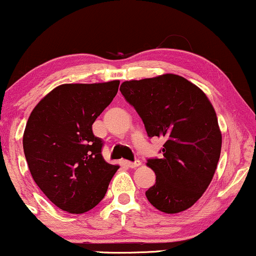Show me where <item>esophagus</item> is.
Listing matches in <instances>:
<instances>
[{
	"label": "esophagus",
	"instance_id": "obj_1",
	"mask_svg": "<svg viewBox=\"0 0 256 256\" xmlns=\"http://www.w3.org/2000/svg\"><path fill=\"white\" fill-rule=\"evenodd\" d=\"M126 166H128V168H131V169H134V168H137L140 166V160H136L134 162H126Z\"/></svg>",
	"mask_w": 256,
	"mask_h": 256
}]
</instances>
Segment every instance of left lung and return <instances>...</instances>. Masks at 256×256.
<instances>
[{"instance_id": "1", "label": "left lung", "mask_w": 256, "mask_h": 256, "mask_svg": "<svg viewBox=\"0 0 256 256\" xmlns=\"http://www.w3.org/2000/svg\"><path fill=\"white\" fill-rule=\"evenodd\" d=\"M150 138L166 139L160 158H148L156 183L145 192L154 208L176 214L195 204L212 182L222 136L212 102L183 76L163 74L122 84Z\"/></svg>"}]
</instances>
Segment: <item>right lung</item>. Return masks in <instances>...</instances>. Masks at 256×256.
I'll use <instances>...</instances> for the list:
<instances>
[{"label": "right lung", "instance_id": "right-lung-1", "mask_svg": "<svg viewBox=\"0 0 256 256\" xmlns=\"http://www.w3.org/2000/svg\"><path fill=\"white\" fill-rule=\"evenodd\" d=\"M118 87V80L60 85L28 118L24 151L29 171L47 198L70 214L94 208L119 169L104 160V143L92 131Z\"/></svg>", "mask_w": 256, "mask_h": 256}]
</instances>
